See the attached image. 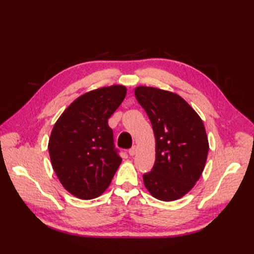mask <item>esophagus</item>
Returning a JSON list of instances; mask_svg holds the SVG:
<instances>
[{
	"instance_id": "34e87169",
	"label": "esophagus",
	"mask_w": 254,
	"mask_h": 254,
	"mask_svg": "<svg viewBox=\"0 0 254 254\" xmlns=\"http://www.w3.org/2000/svg\"><path fill=\"white\" fill-rule=\"evenodd\" d=\"M128 153L130 156H134L136 153V146H132V147L128 150Z\"/></svg>"
}]
</instances>
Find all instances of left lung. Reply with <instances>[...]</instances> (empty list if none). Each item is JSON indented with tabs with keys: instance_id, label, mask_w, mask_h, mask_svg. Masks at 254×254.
Instances as JSON below:
<instances>
[{
	"instance_id": "1",
	"label": "left lung",
	"mask_w": 254,
	"mask_h": 254,
	"mask_svg": "<svg viewBox=\"0 0 254 254\" xmlns=\"http://www.w3.org/2000/svg\"><path fill=\"white\" fill-rule=\"evenodd\" d=\"M156 137V161L143 175L145 188L159 200L174 201L193 189L206 162L209 142L202 120L178 94L136 87Z\"/></svg>"
}]
</instances>
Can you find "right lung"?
Returning a JSON list of instances; mask_svg holds the SVG:
<instances>
[{
    "label": "right lung",
    "instance_id": "add662e5",
    "mask_svg": "<svg viewBox=\"0 0 254 254\" xmlns=\"http://www.w3.org/2000/svg\"><path fill=\"white\" fill-rule=\"evenodd\" d=\"M124 86L99 88L76 98L53 127L49 152L54 172L73 196L89 200L109 187L122 162L108 119L127 93Z\"/></svg>",
    "mask_w": 254,
    "mask_h": 254
}]
</instances>
